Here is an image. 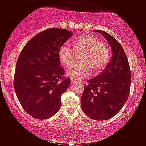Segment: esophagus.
Segmentation results:
<instances>
[{
	"mask_svg": "<svg viewBox=\"0 0 146 146\" xmlns=\"http://www.w3.org/2000/svg\"><path fill=\"white\" fill-rule=\"evenodd\" d=\"M70 81H71V83H74V82H76V80H74V79H70Z\"/></svg>",
	"mask_w": 146,
	"mask_h": 146,
	"instance_id": "34e87169",
	"label": "esophagus"
}]
</instances>
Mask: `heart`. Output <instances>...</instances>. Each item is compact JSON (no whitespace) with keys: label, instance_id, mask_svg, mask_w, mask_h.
Wrapping results in <instances>:
<instances>
[{"label":"heart","instance_id":"1","mask_svg":"<svg viewBox=\"0 0 146 146\" xmlns=\"http://www.w3.org/2000/svg\"><path fill=\"white\" fill-rule=\"evenodd\" d=\"M71 46L76 53H82L79 59L81 62L67 70V75L73 79L86 77L92 70L95 73H100L110 62L109 47L93 35H81L73 41ZM58 58L63 66L69 67L74 62L75 53L68 44H63L58 50Z\"/></svg>","mask_w":146,"mask_h":146}]
</instances>
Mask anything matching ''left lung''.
Returning <instances> with one entry per match:
<instances>
[{
  "label": "left lung",
  "mask_w": 146,
  "mask_h": 146,
  "mask_svg": "<svg viewBox=\"0 0 146 146\" xmlns=\"http://www.w3.org/2000/svg\"><path fill=\"white\" fill-rule=\"evenodd\" d=\"M100 33L111 47V58L101 74L88 81L81 96V108L87 116L107 120L115 116L127 100L131 84L128 60L122 45L110 34Z\"/></svg>",
  "instance_id": "obj_1"
}]
</instances>
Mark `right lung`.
<instances>
[{
  "label": "right lung",
  "instance_id": "obj_1",
  "mask_svg": "<svg viewBox=\"0 0 146 146\" xmlns=\"http://www.w3.org/2000/svg\"><path fill=\"white\" fill-rule=\"evenodd\" d=\"M72 36L66 29H48L35 35L18 58L15 92L24 110L36 119H48L60 109V96L70 79H62L58 50Z\"/></svg>",
  "mask_w": 146,
  "mask_h": 146
}]
</instances>
